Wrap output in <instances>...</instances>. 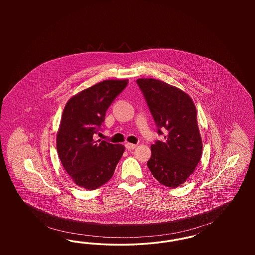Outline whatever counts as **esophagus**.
Returning a JSON list of instances; mask_svg holds the SVG:
<instances>
[{
  "label": "esophagus",
  "mask_w": 255,
  "mask_h": 255,
  "mask_svg": "<svg viewBox=\"0 0 255 255\" xmlns=\"http://www.w3.org/2000/svg\"><path fill=\"white\" fill-rule=\"evenodd\" d=\"M125 147L127 148V150H129V151H131V150H133L135 147H136V145L135 144H133V143H126L125 144Z\"/></svg>",
  "instance_id": "esophagus-1"
}]
</instances>
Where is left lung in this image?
Returning a JSON list of instances; mask_svg holds the SVG:
<instances>
[{"instance_id":"obj_1","label":"left lung","mask_w":255,"mask_h":255,"mask_svg":"<svg viewBox=\"0 0 255 255\" xmlns=\"http://www.w3.org/2000/svg\"><path fill=\"white\" fill-rule=\"evenodd\" d=\"M136 84L158 134L164 136V140L157 139L151 145L152 156L147 166L159 183L178 187L194 172L203 152L194 103L182 90L157 79L139 78Z\"/></svg>"}]
</instances>
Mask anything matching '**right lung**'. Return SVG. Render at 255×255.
I'll use <instances>...</instances> for the list:
<instances>
[{"mask_svg": "<svg viewBox=\"0 0 255 255\" xmlns=\"http://www.w3.org/2000/svg\"><path fill=\"white\" fill-rule=\"evenodd\" d=\"M128 80H105L72 97L65 106L56 138L63 167L77 185L89 190L113 177L125 147L95 140L106 111Z\"/></svg>", "mask_w": 255, "mask_h": 255, "instance_id": "add662e5", "label": "right lung"}]
</instances>
